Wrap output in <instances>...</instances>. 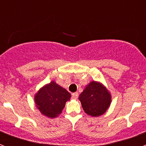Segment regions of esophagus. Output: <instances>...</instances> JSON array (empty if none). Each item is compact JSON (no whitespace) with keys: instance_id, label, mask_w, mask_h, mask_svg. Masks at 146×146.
Returning <instances> with one entry per match:
<instances>
[{"instance_id":"1","label":"esophagus","mask_w":146,"mask_h":146,"mask_svg":"<svg viewBox=\"0 0 146 146\" xmlns=\"http://www.w3.org/2000/svg\"><path fill=\"white\" fill-rule=\"evenodd\" d=\"M78 97V92H74V93L72 94V98L74 100H76Z\"/></svg>"}]
</instances>
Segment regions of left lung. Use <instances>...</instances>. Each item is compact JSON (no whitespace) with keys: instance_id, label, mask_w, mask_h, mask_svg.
I'll return each mask as SVG.
<instances>
[{"instance_id":"obj_1","label":"left lung","mask_w":146,"mask_h":146,"mask_svg":"<svg viewBox=\"0 0 146 146\" xmlns=\"http://www.w3.org/2000/svg\"><path fill=\"white\" fill-rule=\"evenodd\" d=\"M79 100L85 112L92 117L104 114L111 103V96L107 89L100 83L95 81L85 87Z\"/></svg>"}]
</instances>
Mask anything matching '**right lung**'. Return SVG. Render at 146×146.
<instances>
[{
    "label": "right lung",
    "mask_w": 146,
    "mask_h": 146,
    "mask_svg": "<svg viewBox=\"0 0 146 146\" xmlns=\"http://www.w3.org/2000/svg\"><path fill=\"white\" fill-rule=\"evenodd\" d=\"M70 94L64 88L51 81L41 88L35 95L36 106L42 114L54 118L61 114L66 102L70 100Z\"/></svg>",
    "instance_id": "1"
}]
</instances>
